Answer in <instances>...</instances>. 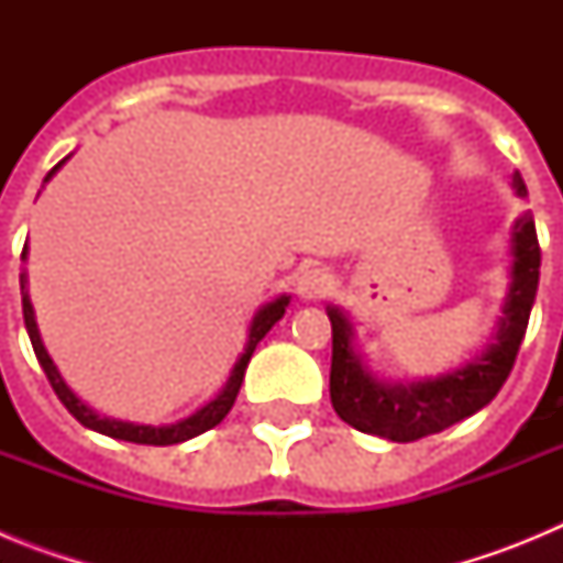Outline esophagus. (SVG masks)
Segmentation results:
<instances>
[{
  "mask_svg": "<svg viewBox=\"0 0 563 563\" xmlns=\"http://www.w3.org/2000/svg\"><path fill=\"white\" fill-rule=\"evenodd\" d=\"M332 285H335V282H332L330 271H324V267H310V271L301 273L296 290L305 301H321V298L330 296Z\"/></svg>",
  "mask_w": 563,
  "mask_h": 563,
  "instance_id": "1",
  "label": "esophagus"
}]
</instances>
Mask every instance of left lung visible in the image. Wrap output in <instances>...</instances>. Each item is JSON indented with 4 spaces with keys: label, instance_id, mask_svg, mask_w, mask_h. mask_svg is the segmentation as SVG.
<instances>
[{
    "label": "left lung",
    "instance_id": "8db88e82",
    "mask_svg": "<svg viewBox=\"0 0 563 563\" xmlns=\"http://www.w3.org/2000/svg\"><path fill=\"white\" fill-rule=\"evenodd\" d=\"M514 188L525 197L521 174H514ZM514 267L510 290L501 307L499 330L482 355L462 363L460 369L417 383H383L363 366L352 350V324L338 307H327L332 321V409L343 422L363 434H375L391 442H415L420 437L445 431L454 422L476 415L499 395L514 369L519 346L525 341L527 321L539 290L541 247L536 236L533 213H525L514 225L510 239Z\"/></svg>",
    "mask_w": 563,
    "mask_h": 563
}]
</instances>
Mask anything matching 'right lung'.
<instances>
[{"instance_id":"right-lung-1","label":"right lung","mask_w":563,"mask_h":563,"mask_svg":"<svg viewBox=\"0 0 563 563\" xmlns=\"http://www.w3.org/2000/svg\"><path fill=\"white\" fill-rule=\"evenodd\" d=\"M67 161V157H64ZM64 161L58 163V166L49 168V174L44 177V183L53 177V174L58 172V168L64 166ZM27 256V245L22 247V258ZM290 305V296H278L273 298L271 305H265L262 310L253 316L251 321V330H247V346L245 352L239 355L236 366L231 369V377H228V383L222 386V391L213 400H208L202 409H197L194 415L183 417V420L172 422V426H134V422H123V420H109V417H101L96 415V411L89 409L87 402L81 400V397L73 395V389H69L67 383H64V377L58 375L56 363H53V357L47 355V350H44L42 343V335H38V327H36V316H33V305H30V296H27V278H24L22 273V312H24V327H27V335H30V343H33V352H36L38 363H42L44 375H47L49 386H53V391L58 395V400L64 402V409L69 411V415L76 417L81 426H87V429L98 431V434H107V437H114V440H126V442H137V445H174V442H186L191 440V437H200L206 434L208 429H213V426H220L222 420H225V415L231 411L233 400H236L239 395V386H242V380H245V369L247 363H251V355L253 350H256V343L262 341V338L271 332V327L276 324L278 318L285 316V307Z\"/></svg>"}]
</instances>
